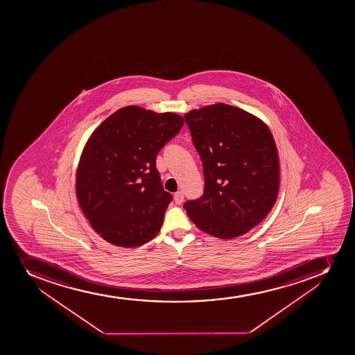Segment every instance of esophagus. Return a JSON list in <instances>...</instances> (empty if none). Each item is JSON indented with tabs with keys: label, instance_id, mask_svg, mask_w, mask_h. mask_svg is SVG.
I'll return each instance as SVG.
<instances>
[{
	"label": "esophagus",
	"instance_id": "1",
	"mask_svg": "<svg viewBox=\"0 0 355 355\" xmlns=\"http://www.w3.org/2000/svg\"><path fill=\"white\" fill-rule=\"evenodd\" d=\"M173 199H175V202L177 205H180L184 201V193L182 191H178V192H175V196H173Z\"/></svg>",
	"mask_w": 355,
	"mask_h": 355
}]
</instances>
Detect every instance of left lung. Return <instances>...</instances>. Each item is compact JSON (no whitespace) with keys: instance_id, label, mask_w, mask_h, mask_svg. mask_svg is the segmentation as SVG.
<instances>
[{"instance_id":"left-lung-1","label":"left lung","mask_w":355,"mask_h":355,"mask_svg":"<svg viewBox=\"0 0 355 355\" xmlns=\"http://www.w3.org/2000/svg\"><path fill=\"white\" fill-rule=\"evenodd\" d=\"M184 118L205 175L202 197L184 204L189 218L218 239L244 235L266 218L279 193V155L270 128L223 103L192 110Z\"/></svg>"}]
</instances>
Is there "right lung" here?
Returning <instances> with one entry per match:
<instances>
[{"mask_svg": "<svg viewBox=\"0 0 355 355\" xmlns=\"http://www.w3.org/2000/svg\"><path fill=\"white\" fill-rule=\"evenodd\" d=\"M183 125L175 113L130 105L106 118L89 137L76 170V197L106 242L134 248L161 230L172 196L162 187L156 155Z\"/></svg>", "mask_w": 355, "mask_h": 355, "instance_id": "1", "label": "right lung"}]
</instances>
